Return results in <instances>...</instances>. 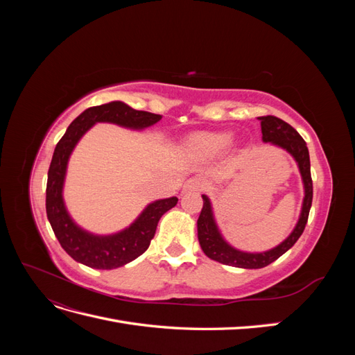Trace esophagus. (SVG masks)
<instances>
[{"label":"esophagus","mask_w":355,"mask_h":355,"mask_svg":"<svg viewBox=\"0 0 355 355\" xmlns=\"http://www.w3.org/2000/svg\"><path fill=\"white\" fill-rule=\"evenodd\" d=\"M201 188V179L200 178H191L185 182L184 185V191L189 192V191H198Z\"/></svg>","instance_id":"1"}]
</instances>
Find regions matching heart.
<instances>
[{
  "label": "heart",
  "instance_id": "b5f03b06",
  "mask_svg": "<svg viewBox=\"0 0 355 355\" xmlns=\"http://www.w3.org/2000/svg\"><path fill=\"white\" fill-rule=\"evenodd\" d=\"M231 142L230 133H202L192 137V145L202 153L213 154L227 148Z\"/></svg>",
  "mask_w": 355,
  "mask_h": 355
}]
</instances>
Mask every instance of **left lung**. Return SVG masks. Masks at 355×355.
I'll return each mask as SVG.
<instances>
[{"instance_id":"1","label":"left lung","mask_w":355,"mask_h":355,"mask_svg":"<svg viewBox=\"0 0 355 355\" xmlns=\"http://www.w3.org/2000/svg\"><path fill=\"white\" fill-rule=\"evenodd\" d=\"M259 121L262 128V141L265 144L270 142L275 146L286 149V151L295 158L300 171V176H302L305 197L295 230L283 243L274 247V249L261 253H249L234 249L231 244L223 240L216 225V220H214L211 202L207 196H202V209L197 220L198 241L206 256L223 265L245 268V270H257V268L270 265L274 261H277L282 254H284L290 247H293V244L297 241V239L302 235L305 230L311 204H313V179H311V164L306 142L292 125L280 120V118L266 115L259 116Z\"/></svg>"}]
</instances>
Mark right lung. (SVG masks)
<instances>
[{"mask_svg": "<svg viewBox=\"0 0 355 355\" xmlns=\"http://www.w3.org/2000/svg\"><path fill=\"white\" fill-rule=\"evenodd\" d=\"M161 120V115L136 111L124 102H110L92 106L80 114L67 128L58 142L49 168L46 189L47 218L60 245L73 261L96 270H114L146 252L155 235L158 220L166 211L178 204L176 197L157 200L148 204L145 210L130 227L111 235H94L84 231L72 220L63 201L68 159L83 135L96 123H112L133 130H142Z\"/></svg>", "mask_w": 355, "mask_h": 355, "instance_id": "right-lung-1", "label": "right lung"}]
</instances>
